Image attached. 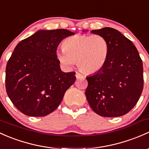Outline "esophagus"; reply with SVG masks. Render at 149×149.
Segmentation results:
<instances>
[{
	"label": "esophagus",
	"instance_id": "34e87169",
	"mask_svg": "<svg viewBox=\"0 0 149 149\" xmlns=\"http://www.w3.org/2000/svg\"><path fill=\"white\" fill-rule=\"evenodd\" d=\"M76 79H81V78H84V76H83L82 74H81V73H79V72H76Z\"/></svg>",
	"mask_w": 149,
	"mask_h": 149
}]
</instances>
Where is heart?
Listing matches in <instances>:
<instances>
[{
  "label": "heart",
  "mask_w": 149,
  "mask_h": 149,
  "mask_svg": "<svg viewBox=\"0 0 149 149\" xmlns=\"http://www.w3.org/2000/svg\"><path fill=\"white\" fill-rule=\"evenodd\" d=\"M109 52V43L103 36L75 35L64 40L57 58L65 67H72L77 63L81 71L93 73L103 68Z\"/></svg>",
  "instance_id": "1"
}]
</instances>
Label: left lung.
Returning <instances> with one entry per match:
<instances>
[{"instance_id": "left-lung-1", "label": "left lung", "mask_w": 149, "mask_h": 149, "mask_svg": "<svg viewBox=\"0 0 149 149\" xmlns=\"http://www.w3.org/2000/svg\"><path fill=\"white\" fill-rule=\"evenodd\" d=\"M91 32L107 40L109 52L103 68L86 77L87 101L101 116H121L135 106L141 95L142 60L134 43L117 30L106 27Z\"/></svg>"}]
</instances>
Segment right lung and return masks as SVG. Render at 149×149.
Listing matches in <instances>:
<instances>
[{
	"label": "right lung",
	"instance_id": "right-lung-1",
	"mask_svg": "<svg viewBox=\"0 0 149 149\" xmlns=\"http://www.w3.org/2000/svg\"><path fill=\"white\" fill-rule=\"evenodd\" d=\"M65 29L40 30L21 40L7 63L6 88L14 106L29 116H46L61 102L76 81V73L61 70L56 50Z\"/></svg>",
	"mask_w": 149,
	"mask_h": 149
}]
</instances>
